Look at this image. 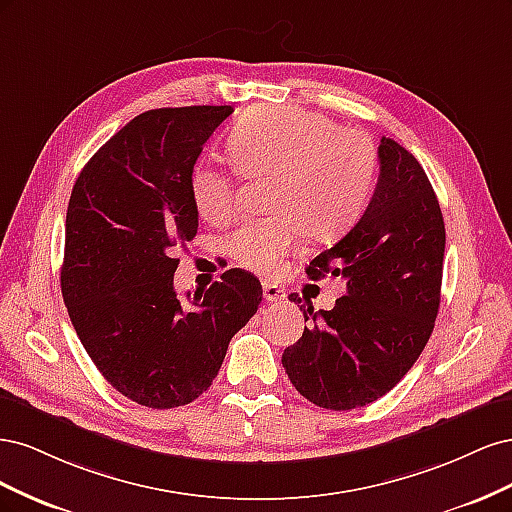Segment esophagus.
<instances>
[{
    "instance_id": "34e87169",
    "label": "esophagus",
    "mask_w": 512,
    "mask_h": 512,
    "mask_svg": "<svg viewBox=\"0 0 512 512\" xmlns=\"http://www.w3.org/2000/svg\"><path fill=\"white\" fill-rule=\"evenodd\" d=\"M262 294H265V301H269V303H280L286 299V290L282 286L271 284V282L262 284Z\"/></svg>"
}]
</instances>
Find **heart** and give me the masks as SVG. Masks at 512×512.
Masks as SVG:
<instances>
[{"label": "heart", "instance_id": "obj_1", "mask_svg": "<svg viewBox=\"0 0 512 512\" xmlns=\"http://www.w3.org/2000/svg\"><path fill=\"white\" fill-rule=\"evenodd\" d=\"M228 153L245 177L273 175L269 207L275 213L243 224L228 239L232 258L258 275L280 269L301 230L312 239H331L359 220L378 173V153L367 134L301 108L247 111L228 136ZM190 196L209 224L235 218L237 181L228 170L196 164Z\"/></svg>", "mask_w": 512, "mask_h": 512}]
</instances>
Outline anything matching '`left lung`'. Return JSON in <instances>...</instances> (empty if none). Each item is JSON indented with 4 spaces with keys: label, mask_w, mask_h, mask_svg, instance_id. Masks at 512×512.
I'll return each mask as SVG.
<instances>
[{
    "label": "left lung",
    "mask_w": 512,
    "mask_h": 512,
    "mask_svg": "<svg viewBox=\"0 0 512 512\" xmlns=\"http://www.w3.org/2000/svg\"><path fill=\"white\" fill-rule=\"evenodd\" d=\"M380 175L363 218L307 267L312 280L342 275L333 309L303 310L297 344L282 354L290 382L327 410H352L389 393L421 356L436 324L444 262V220L423 166L382 136ZM290 301L301 303L299 294Z\"/></svg>",
    "instance_id": "left-lung-1"
}]
</instances>
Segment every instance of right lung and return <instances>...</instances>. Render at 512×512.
Returning <instances> with one entry per match:
<instances>
[{"instance_id": "obj_1", "label": "right lung", "mask_w": 512, "mask_h": 512, "mask_svg": "<svg viewBox=\"0 0 512 512\" xmlns=\"http://www.w3.org/2000/svg\"><path fill=\"white\" fill-rule=\"evenodd\" d=\"M230 113L181 106L134 117L85 164L68 203L61 294L74 331L108 384L153 410L203 395L262 301L243 269L190 307L173 286L177 247L198 230L192 168Z\"/></svg>"}]
</instances>
